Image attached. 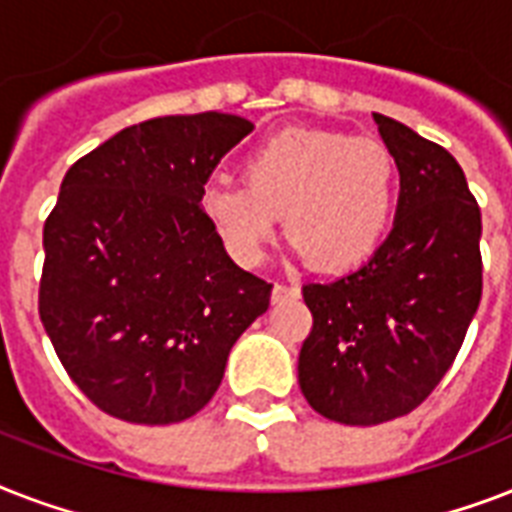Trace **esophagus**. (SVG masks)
<instances>
[{
  "label": "esophagus",
  "mask_w": 512,
  "mask_h": 512,
  "mask_svg": "<svg viewBox=\"0 0 512 512\" xmlns=\"http://www.w3.org/2000/svg\"><path fill=\"white\" fill-rule=\"evenodd\" d=\"M297 297H300V289H297V287H287V284H273L271 300L276 305L284 303V300H297Z\"/></svg>",
  "instance_id": "esophagus-1"
}]
</instances>
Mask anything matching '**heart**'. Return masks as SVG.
I'll list each match as a JSON object with an SVG mask.
<instances>
[{"label": "heart", "mask_w": 512, "mask_h": 512, "mask_svg": "<svg viewBox=\"0 0 512 512\" xmlns=\"http://www.w3.org/2000/svg\"><path fill=\"white\" fill-rule=\"evenodd\" d=\"M244 185L209 177L201 215L239 265L263 263L284 225L292 252L321 271L364 265L388 233L398 193L396 159L380 140L335 130L276 132L241 162Z\"/></svg>", "instance_id": "heart-1"}]
</instances>
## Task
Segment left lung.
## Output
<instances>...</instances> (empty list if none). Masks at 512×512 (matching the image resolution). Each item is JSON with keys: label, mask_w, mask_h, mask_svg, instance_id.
<instances>
[{"label": "left lung", "mask_w": 512, "mask_h": 512, "mask_svg": "<svg viewBox=\"0 0 512 512\" xmlns=\"http://www.w3.org/2000/svg\"><path fill=\"white\" fill-rule=\"evenodd\" d=\"M398 167L396 220L358 271L305 284L313 329L297 361L308 404L342 425L409 414L436 388L481 303V209L446 148L374 114Z\"/></svg>", "instance_id": "obj_1"}]
</instances>
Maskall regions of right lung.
Wrapping results in <instances>:
<instances>
[{"instance_id":"obj_1","label":"right lung","mask_w":512,"mask_h":512,"mask_svg":"<svg viewBox=\"0 0 512 512\" xmlns=\"http://www.w3.org/2000/svg\"><path fill=\"white\" fill-rule=\"evenodd\" d=\"M255 124L162 116L116 132L71 167L44 223L39 316L92 404L172 425L209 404L271 284L241 271L199 191Z\"/></svg>"}]
</instances>
